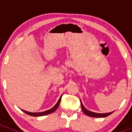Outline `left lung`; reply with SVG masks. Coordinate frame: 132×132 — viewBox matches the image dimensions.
I'll return each instance as SVG.
<instances>
[{"mask_svg": "<svg viewBox=\"0 0 132 132\" xmlns=\"http://www.w3.org/2000/svg\"><path fill=\"white\" fill-rule=\"evenodd\" d=\"M81 108H82V111L83 113L85 114H87V116L91 117H96V118H102V117H106L109 116L111 114L113 113V112H110V113H94V112H92L90 111H88V109H86L83 105V103L81 101Z\"/></svg>", "mask_w": 132, "mask_h": 132, "instance_id": "1", "label": "left lung"}]
</instances>
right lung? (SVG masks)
Wrapping results in <instances>:
<instances>
[{
  "instance_id": "obj_1",
  "label": "right lung",
  "mask_w": 132,
  "mask_h": 132,
  "mask_svg": "<svg viewBox=\"0 0 132 132\" xmlns=\"http://www.w3.org/2000/svg\"><path fill=\"white\" fill-rule=\"evenodd\" d=\"M61 98H62V96L60 97L59 98V101L57 102V103L55 104V106L53 108H52L51 109H49L47 111H45L44 112H39V113H32V112H29V111H24L23 109H21L24 113H25L26 114H29V115H30V116H32V117H40V116H44V115H47V114H49L50 113H53L54 111H56V109H57L58 107H59V104H60V100H61Z\"/></svg>"
}]
</instances>
